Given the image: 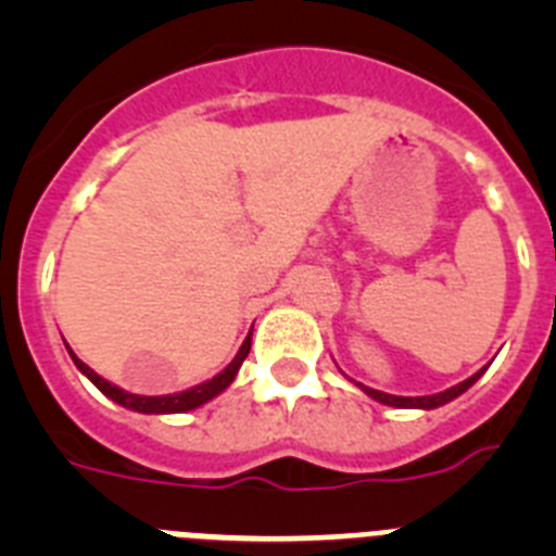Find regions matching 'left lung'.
I'll return each mask as SVG.
<instances>
[{
	"label": "left lung",
	"instance_id": "left-lung-1",
	"mask_svg": "<svg viewBox=\"0 0 556 556\" xmlns=\"http://www.w3.org/2000/svg\"><path fill=\"white\" fill-rule=\"evenodd\" d=\"M484 370L473 372L470 378H465L462 384L451 387V390L445 392H437V395H420V397H404V395H390V392H378L372 390V387H365V384H358L362 390L367 392V395L372 397V401H378V404H387V406H397V409H437V406H443L448 404V401H454L456 395H462V392L468 390V387H473L476 381H479V376Z\"/></svg>",
	"mask_w": 556,
	"mask_h": 556
}]
</instances>
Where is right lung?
<instances>
[{
    "label": "right lung",
    "mask_w": 556,
    "mask_h": 556,
    "mask_svg": "<svg viewBox=\"0 0 556 556\" xmlns=\"http://www.w3.org/2000/svg\"><path fill=\"white\" fill-rule=\"evenodd\" d=\"M250 337H253V331H250ZM250 337L244 339L242 348H239V353L233 356V362H230V365L225 367L219 376H214L211 381H203V384H198V387H191V390H186V392H175V395H132V392L119 390L116 384H111V381H105L102 376H97L91 367L83 365L80 358L72 353V348L68 345L66 348H68V353H72V358H75L77 370L86 372V376L91 378V384H94L102 395L111 397V401H116V404L127 406V409H132V412H144V415H178V412L198 409V406H203L205 401H211V397H217L223 390H228L230 381H233L236 372H239V367H242V362L248 358Z\"/></svg>",
    "instance_id": "obj_1"
}]
</instances>
